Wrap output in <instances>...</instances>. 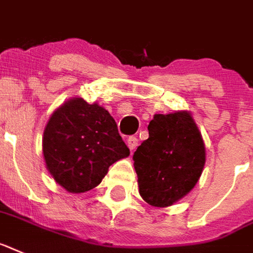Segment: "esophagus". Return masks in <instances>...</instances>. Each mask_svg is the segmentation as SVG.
Segmentation results:
<instances>
[{"label":"esophagus","mask_w":253,"mask_h":253,"mask_svg":"<svg viewBox=\"0 0 253 253\" xmlns=\"http://www.w3.org/2000/svg\"><path fill=\"white\" fill-rule=\"evenodd\" d=\"M126 143H128V147L130 149V151H133V150L138 146V138L131 135V137H129V138L126 139Z\"/></svg>","instance_id":"34e87169"}]
</instances>
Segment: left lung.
Here are the masks:
<instances>
[{"label": "left lung", "mask_w": 253, "mask_h": 253, "mask_svg": "<svg viewBox=\"0 0 253 253\" xmlns=\"http://www.w3.org/2000/svg\"><path fill=\"white\" fill-rule=\"evenodd\" d=\"M149 138L133 155L139 194L154 207H168L195 186L206 164V147L187 112L155 115Z\"/></svg>", "instance_id": "1"}]
</instances>
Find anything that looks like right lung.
<instances>
[{"label":"right lung","mask_w":253,"mask_h":253,"mask_svg":"<svg viewBox=\"0 0 253 253\" xmlns=\"http://www.w3.org/2000/svg\"><path fill=\"white\" fill-rule=\"evenodd\" d=\"M42 142L49 172L75 194L99 185L110 166L130 154L108 111L83 98L66 102L51 115Z\"/></svg>","instance_id":"obj_1"}]
</instances>
